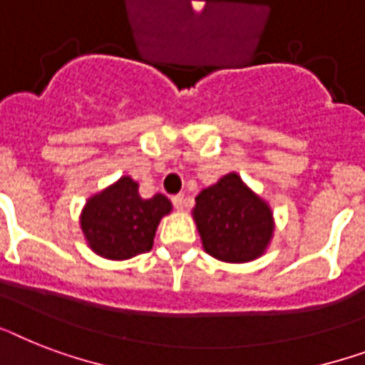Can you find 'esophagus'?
Masks as SVG:
<instances>
[{
  "instance_id": "1",
  "label": "esophagus",
  "mask_w": 365,
  "mask_h": 365,
  "mask_svg": "<svg viewBox=\"0 0 365 365\" xmlns=\"http://www.w3.org/2000/svg\"><path fill=\"white\" fill-rule=\"evenodd\" d=\"M173 204L176 210H183L185 208V197L183 195H176V197H173Z\"/></svg>"
}]
</instances>
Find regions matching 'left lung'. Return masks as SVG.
<instances>
[{
	"mask_svg": "<svg viewBox=\"0 0 365 365\" xmlns=\"http://www.w3.org/2000/svg\"><path fill=\"white\" fill-rule=\"evenodd\" d=\"M192 210L204 251L223 262H250L264 253L274 219L268 204L238 174H227L202 189Z\"/></svg>",
	"mask_w": 365,
	"mask_h": 365,
	"instance_id": "8db88e82",
	"label": "left lung"
}]
</instances>
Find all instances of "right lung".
<instances>
[{
	"mask_svg": "<svg viewBox=\"0 0 365 365\" xmlns=\"http://www.w3.org/2000/svg\"><path fill=\"white\" fill-rule=\"evenodd\" d=\"M170 210L165 195L142 198L138 183L123 176L86 202L80 225L97 255L125 260L152 250L157 225Z\"/></svg>",
	"mask_w": 365,
	"mask_h": 365,
	"instance_id": "right-lung-1",
	"label": "right lung"
}]
</instances>
